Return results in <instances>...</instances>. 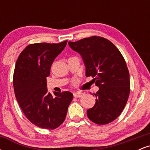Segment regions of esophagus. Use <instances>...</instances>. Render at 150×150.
Segmentation results:
<instances>
[{
	"label": "esophagus",
	"instance_id": "obj_1",
	"mask_svg": "<svg viewBox=\"0 0 150 150\" xmlns=\"http://www.w3.org/2000/svg\"><path fill=\"white\" fill-rule=\"evenodd\" d=\"M82 95H83V93H82V92H75V93H74L73 94V96H74V97H75V98H79V97H82Z\"/></svg>",
	"mask_w": 150,
	"mask_h": 150
}]
</instances>
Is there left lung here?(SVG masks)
Segmentation results:
<instances>
[{
	"mask_svg": "<svg viewBox=\"0 0 150 150\" xmlns=\"http://www.w3.org/2000/svg\"><path fill=\"white\" fill-rule=\"evenodd\" d=\"M82 57L85 75L99 87L96 103L87 111L89 119L98 125L114 120L124 108L130 94V75L124 58L112 42L101 37L68 42Z\"/></svg>",
	"mask_w": 150,
	"mask_h": 150,
	"instance_id": "left-lung-1",
	"label": "left lung"
}]
</instances>
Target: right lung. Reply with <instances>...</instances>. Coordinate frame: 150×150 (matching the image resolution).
Listing matches in <instances>:
<instances>
[{"label": "right lung", "instance_id": "obj_1", "mask_svg": "<svg viewBox=\"0 0 150 150\" xmlns=\"http://www.w3.org/2000/svg\"><path fill=\"white\" fill-rule=\"evenodd\" d=\"M66 44L67 41L30 44L22 51L15 64V97L27 119L39 128L53 130L60 126L73 100L70 92H54L53 97L46 84L53 61Z\"/></svg>", "mask_w": 150, "mask_h": 150}]
</instances>
